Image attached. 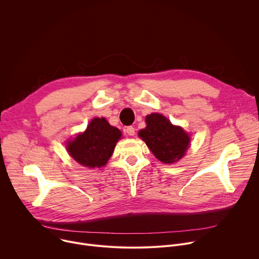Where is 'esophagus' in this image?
<instances>
[{"mask_svg":"<svg viewBox=\"0 0 259 259\" xmlns=\"http://www.w3.org/2000/svg\"><path fill=\"white\" fill-rule=\"evenodd\" d=\"M126 132H127V134H128L129 136H134V134H135V129H134V127L129 126V127H127Z\"/></svg>","mask_w":259,"mask_h":259,"instance_id":"1","label":"esophagus"}]
</instances>
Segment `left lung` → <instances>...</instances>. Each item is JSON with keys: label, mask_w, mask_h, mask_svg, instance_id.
<instances>
[{"label": "left lung", "mask_w": 259, "mask_h": 259, "mask_svg": "<svg viewBox=\"0 0 259 259\" xmlns=\"http://www.w3.org/2000/svg\"><path fill=\"white\" fill-rule=\"evenodd\" d=\"M145 122V129L140 130L138 135L158 160L172 164L184 156L189 147L190 136L181 127L173 126L160 114L146 116Z\"/></svg>", "instance_id": "left-lung-1"}]
</instances>
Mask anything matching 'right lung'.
I'll list each match as a JSON object with an SVG mask.
<instances>
[{"mask_svg":"<svg viewBox=\"0 0 259 259\" xmlns=\"http://www.w3.org/2000/svg\"><path fill=\"white\" fill-rule=\"evenodd\" d=\"M121 131L110 126L104 118L93 119L87 130L67 144L69 155L88 168H101L113 155Z\"/></svg>","mask_w":259,"mask_h":259,"instance_id":"obj_1","label":"right lung"}]
</instances>
